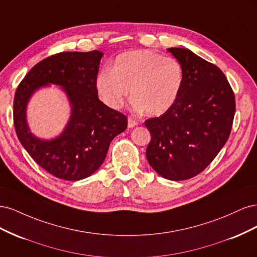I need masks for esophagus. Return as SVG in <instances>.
<instances>
[{
    "label": "esophagus",
    "instance_id": "esophagus-1",
    "mask_svg": "<svg viewBox=\"0 0 257 257\" xmlns=\"http://www.w3.org/2000/svg\"><path fill=\"white\" fill-rule=\"evenodd\" d=\"M127 121H128V127H134L138 124V120L132 118V116H128Z\"/></svg>",
    "mask_w": 257,
    "mask_h": 257
}]
</instances>
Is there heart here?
<instances>
[{"mask_svg":"<svg viewBox=\"0 0 257 257\" xmlns=\"http://www.w3.org/2000/svg\"><path fill=\"white\" fill-rule=\"evenodd\" d=\"M184 82L180 61L143 49L119 54L111 71L103 69L95 78V87L103 102L119 109L130 89L132 106L149 115H161L176 103Z\"/></svg>","mask_w":257,"mask_h":257,"instance_id":"1","label":"heart"}]
</instances>
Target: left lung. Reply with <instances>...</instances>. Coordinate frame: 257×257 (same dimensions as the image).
Instances as JSON below:
<instances>
[{"label": "left lung", "instance_id": "obj_1", "mask_svg": "<svg viewBox=\"0 0 257 257\" xmlns=\"http://www.w3.org/2000/svg\"><path fill=\"white\" fill-rule=\"evenodd\" d=\"M184 69V82L168 111L145 121L151 134L146 157L162 177L197 176L226 144L236 110L235 94L221 69L189 49L168 48Z\"/></svg>", "mask_w": 257, "mask_h": 257}]
</instances>
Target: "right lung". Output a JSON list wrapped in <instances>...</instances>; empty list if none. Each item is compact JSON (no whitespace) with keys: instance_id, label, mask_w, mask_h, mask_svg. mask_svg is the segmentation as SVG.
Returning <instances> with one entry per match:
<instances>
[{"instance_id":"add662e5","label":"right lung","mask_w":257,"mask_h":257,"mask_svg":"<svg viewBox=\"0 0 257 257\" xmlns=\"http://www.w3.org/2000/svg\"><path fill=\"white\" fill-rule=\"evenodd\" d=\"M103 52H60L30 69L14 97V125L21 145L38 165L54 177L77 181L103 164L112 139L125 131L127 116L100 102L95 87ZM48 83L63 86L72 105L66 130L52 141L30 134L25 108L30 95Z\"/></svg>"}]
</instances>
